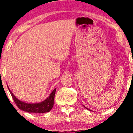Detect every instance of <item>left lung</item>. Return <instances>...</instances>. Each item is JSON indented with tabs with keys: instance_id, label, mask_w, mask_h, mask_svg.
Returning <instances> with one entry per match:
<instances>
[{
	"instance_id": "1",
	"label": "left lung",
	"mask_w": 133,
	"mask_h": 133,
	"mask_svg": "<svg viewBox=\"0 0 133 133\" xmlns=\"http://www.w3.org/2000/svg\"><path fill=\"white\" fill-rule=\"evenodd\" d=\"M84 107H85V108H86V109H87V110H89V111H91V110H90V109L87 108V107H85V106H84Z\"/></svg>"
}]
</instances>
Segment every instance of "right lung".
Segmentation results:
<instances>
[{
	"label": "right lung",
	"instance_id": "add662e5",
	"mask_svg": "<svg viewBox=\"0 0 133 133\" xmlns=\"http://www.w3.org/2000/svg\"><path fill=\"white\" fill-rule=\"evenodd\" d=\"M8 88L10 91L11 96L14 102L16 103L18 108L27 112H34V113H44L49 112L51 110L54 105V96H55L56 88L51 92L49 97L41 102L35 103H28L20 101L16 97V96L12 94L11 91L10 90L8 86Z\"/></svg>",
	"mask_w": 133,
	"mask_h": 133
}]
</instances>
